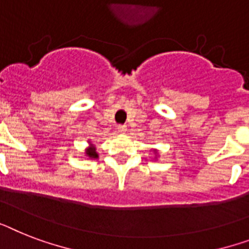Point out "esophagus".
Masks as SVG:
<instances>
[{
    "label": "esophagus",
    "mask_w": 249,
    "mask_h": 249,
    "mask_svg": "<svg viewBox=\"0 0 249 249\" xmlns=\"http://www.w3.org/2000/svg\"><path fill=\"white\" fill-rule=\"evenodd\" d=\"M118 131H119V133H121V134H124V133H126V125H119V126H118Z\"/></svg>",
    "instance_id": "esophagus-1"
}]
</instances>
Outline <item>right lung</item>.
<instances>
[{"label": "right lung", "mask_w": 249, "mask_h": 249, "mask_svg": "<svg viewBox=\"0 0 249 249\" xmlns=\"http://www.w3.org/2000/svg\"><path fill=\"white\" fill-rule=\"evenodd\" d=\"M86 155H87V156H88V157H89V159H98V153L96 152V148H94V144H92V143H90L89 147L87 148Z\"/></svg>", "instance_id": "1"}]
</instances>
